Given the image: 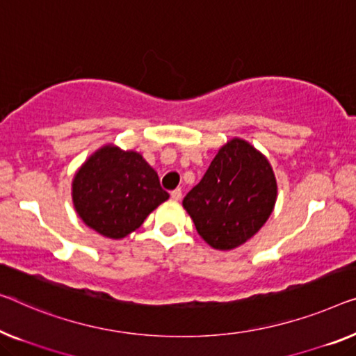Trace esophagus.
<instances>
[{
	"instance_id": "obj_1",
	"label": "esophagus",
	"mask_w": 356,
	"mask_h": 356,
	"mask_svg": "<svg viewBox=\"0 0 356 356\" xmlns=\"http://www.w3.org/2000/svg\"><path fill=\"white\" fill-rule=\"evenodd\" d=\"M171 198H172L174 201H180V200H182V190H180V188L172 190V192H171Z\"/></svg>"
}]
</instances>
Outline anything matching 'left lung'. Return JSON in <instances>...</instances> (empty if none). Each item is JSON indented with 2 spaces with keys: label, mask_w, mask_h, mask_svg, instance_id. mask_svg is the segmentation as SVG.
Instances as JSON below:
<instances>
[{
  "label": "left lung",
  "mask_w": 356,
  "mask_h": 356,
  "mask_svg": "<svg viewBox=\"0 0 356 356\" xmlns=\"http://www.w3.org/2000/svg\"><path fill=\"white\" fill-rule=\"evenodd\" d=\"M275 201L277 180L267 158L248 142L232 139L182 204L200 236L214 249L227 251L261 230Z\"/></svg>",
  "instance_id": "1"
}]
</instances>
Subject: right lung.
<instances>
[{
	"label": "right lung",
	"mask_w": 356,
	"mask_h": 356,
	"mask_svg": "<svg viewBox=\"0 0 356 356\" xmlns=\"http://www.w3.org/2000/svg\"><path fill=\"white\" fill-rule=\"evenodd\" d=\"M169 198L158 174L136 152L107 145L73 179V204L84 224L100 235L124 238Z\"/></svg>",
	"instance_id": "obj_1"
}]
</instances>
